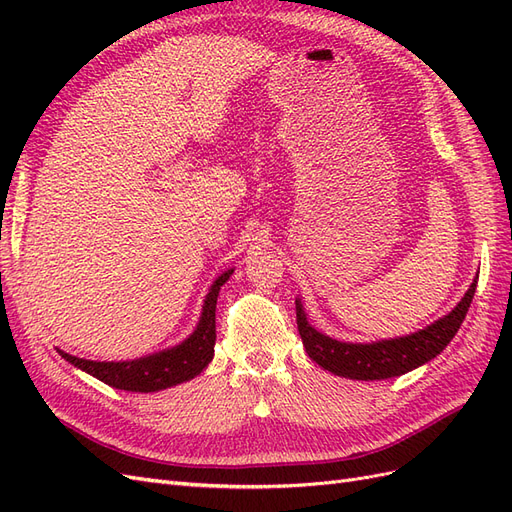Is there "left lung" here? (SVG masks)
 <instances>
[{
	"label": "left lung",
	"mask_w": 512,
	"mask_h": 512,
	"mask_svg": "<svg viewBox=\"0 0 512 512\" xmlns=\"http://www.w3.org/2000/svg\"><path fill=\"white\" fill-rule=\"evenodd\" d=\"M478 277H474L470 288L461 301L446 316L433 320L425 329H418L410 335L376 339V342H342L327 333L318 331L307 320V312L301 297L297 303V324L303 346L309 359L335 376L350 380H386L425 365L451 344L466 318L472 297L476 292Z\"/></svg>",
	"instance_id": "left-lung-1"
}]
</instances>
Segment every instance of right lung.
<instances>
[{
    "mask_svg": "<svg viewBox=\"0 0 512 512\" xmlns=\"http://www.w3.org/2000/svg\"><path fill=\"white\" fill-rule=\"evenodd\" d=\"M232 273H235V269H226L215 277L203 301V309H200V318L194 331L175 346H168L164 350L128 361H91L68 354L59 348L57 352L61 354V359H66L76 369H81L85 374L121 391L158 393L170 389V386L188 382L196 378L213 359L215 305H218L222 286L230 280Z\"/></svg>",
    "mask_w": 512,
    "mask_h": 512,
    "instance_id": "1",
    "label": "right lung"
}]
</instances>
